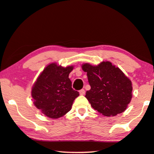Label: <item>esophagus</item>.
Instances as JSON below:
<instances>
[{"instance_id": "1", "label": "esophagus", "mask_w": 154, "mask_h": 154, "mask_svg": "<svg viewBox=\"0 0 154 154\" xmlns=\"http://www.w3.org/2000/svg\"><path fill=\"white\" fill-rule=\"evenodd\" d=\"M79 94H80V95H85V90L83 89L79 90Z\"/></svg>"}]
</instances>
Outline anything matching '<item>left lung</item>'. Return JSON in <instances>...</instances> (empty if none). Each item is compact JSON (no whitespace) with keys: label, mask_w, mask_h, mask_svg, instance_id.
<instances>
[{"label":"left lung","mask_w":154,"mask_h":154,"mask_svg":"<svg viewBox=\"0 0 154 154\" xmlns=\"http://www.w3.org/2000/svg\"><path fill=\"white\" fill-rule=\"evenodd\" d=\"M82 69L91 87L85 97L92 108L106 116L125 111L132 98V82L118 67L107 61L97 66L85 63Z\"/></svg>","instance_id":"left-lung-1"}]
</instances>
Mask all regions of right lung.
Instances as JSON below:
<instances>
[{"mask_svg": "<svg viewBox=\"0 0 154 154\" xmlns=\"http://www.w3.org/2000/svg\"><path fill=\"white\" fill-rule=\"evenodd\" d=\"M72 69V66L63 67L51 63L44 69L32 87L34 105L48 118H58L66 114L79 95L72 88L69 79Z\"/></svg>", "mask_w": 154, "mask_h": 154, "instance_id": "add662e5", "label": "right lung"}]
</instances>
